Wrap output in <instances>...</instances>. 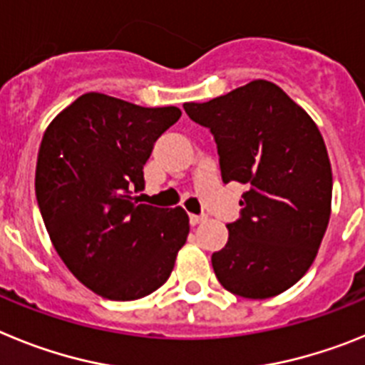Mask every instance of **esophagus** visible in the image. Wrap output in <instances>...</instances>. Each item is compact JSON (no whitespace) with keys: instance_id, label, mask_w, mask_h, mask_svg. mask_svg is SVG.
<instances>
[{"instance_id":"esophagus-1","label":"esophagus","mask_w":365,"mask_h":365,"mask_svg":"<svg viewBox=\"0 0 365 365\" xmlns=\"http://www.w3.org/2000/svg\"><path fill=\"white\" fill-rule=\"evenodd\" d=\"M205 215H190V225H192V227H197V225H201L202 221H205Z\"/></svg>"}]
</instances>
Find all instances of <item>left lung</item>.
Instances as JSON below:
<instances>
[{"instance_id":"left-lung-1","label":"left lung","mask_w":365,"mask_h":365,"mask_svg":"<svg viewBox=\"0 0 365 365\" xmlns=\"http://www.w3.org/2000/svg\"><path fill=\"white\" fill-rule=\"evenodd\" d=\"M185 111L210 128L222 182L248 186L228 243L212 254L219 283L243 298L282 294L312 265L331 217L333 172L318 125L267 80Z\"/></svg>"}]
</instances>
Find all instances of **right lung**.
Returning <instances> with one entry per match:
<instances>
[{
  "label": "right lung",
  "mask_w": 365,
  "mask_h": 365,
  "mask_svg": "<svg viewBox=\"0 0 365 365\" xmlns=\"http://www.w3.org/2000/svg\"><path fill=\"white\" fill-rule=\"evenodd\" d=\"M180 109L143 108L86 93L58 113L41 138L36 199L67 269L102 298L131 302L166 283L190 219L177 208L140 205L143 168Z\"/></svg>",
  "instance_id": "1"
}]
</instances>
